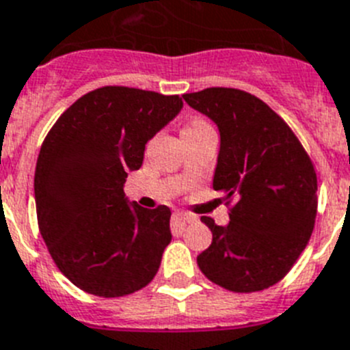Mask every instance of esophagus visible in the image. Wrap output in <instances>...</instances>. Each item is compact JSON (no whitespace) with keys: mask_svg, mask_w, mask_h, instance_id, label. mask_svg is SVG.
I'll list each match as a JSON object with an SVG mask.
<instances>
[{"mask_svg":"<svg viewBox=\"0 0 350 350\" xmlns=\"http://www.w3.org/2000/svg\"><path fill=\"white\" fill-rule=\"evenodd\" d=\"M176 218H178L179 221H183V224H190V221H196V215H192V213H187V211H178L176 213Z\"/></svg>","mask_w":350,"mask_h":350,"instance_id":"esophagus-1","label":"esophagus"}]
</instances>
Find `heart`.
<instances>
[{
  "label": "heart",
  "mask_w": 350,
  "mask_h": 350,
  "mask_svg": "<svg viewBox=\"0 0 350 350\" xmlns=\"http://www.w3.org/2000/svg\"><path fill=\"white\" fill-rule=\"evenodd\" d=\"M206 129H211V126H209V124L206 123V121L193 120V121H190V123H188L187 126H185L183 132H199V130H206Z\"/></svg>",
  "instance_id": "1"
}]
</instances>
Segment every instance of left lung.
<instances>
[{"mask_svg": "<svg viewBox=\"0 0 350 350\" xmlns=\"http://www.w3.org/2000/svg\"><path fill=\"white\" fill-rule=\"evenodd\" d=\"M185 102L220 132L213 188L230 206L229 224L211 229L213 241L197 264L213 284L255 293L280 282L314 230L317 174L288 124L247 91L208 88Z\"/></svg>", "mask_w": 350, "mask_h": 350, "instance_id": "8db88e82", "label": "left lung"}]
</instances>
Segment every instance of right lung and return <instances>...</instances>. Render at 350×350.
I'll use <instances>...</instances> for the list:
<instances>
[{
  "instance_id": "right-lung-1",
  "label": "right lung",
  "mask_w": 350,
  "mask_h": 350,
  "mask_svg": "<svg viewBox=\"0 0 350 350\" xmlns=\"http://www.w3.org/2000/svg\"><path fill=\"white\" fill-rule=\"evenodd\" d=\"M181 107L178 95L105 86L72 103L47 133L35 171L38 227L57 269L86 293L126 296L157 275L171 209L129 202L123 187Z\"/></svg>"
}]
</instances>
